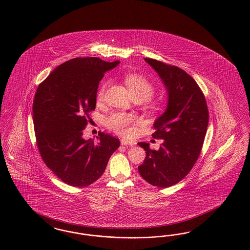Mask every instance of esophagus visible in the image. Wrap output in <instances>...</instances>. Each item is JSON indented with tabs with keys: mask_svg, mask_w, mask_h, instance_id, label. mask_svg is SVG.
Wrapping results in <instances>:
<instances>
[{
	"mask_svg": "<svg viewBox=\"0 0 250 250\" xmlns=\"http://www.w3.org/2000/svg\"><path fill=\"white\" fill-rule=\"evenodd\" d=\"M121 145L122 146H132L135 145V143L132 141L126 140V139H121Z\"/></svg>",
	"mask_w": 250,
	"mask_h": 250,
	"instance_id": "esophagus-1",
	"label": "esophagus"
}]
</instances>
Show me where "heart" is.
I'll return each instance as SVG.
<instances>
[{"label": "heart", "mask_w": 250, "mask_h": 250, "mask_svg": "<svg viewBox=\"0 0 250 250\" xmlns=\"http://www.w3.org/2000/svg\"><path fill=\"white\" fill-rule=\"evenodd\" d=\"M125 83L127 85L129 91L133 98L147 100L150 98L155 92V88L153 84L144 76L139 74H127L125 77ZM107 83L102 84L97 91L96 99L101 102L104 92H105ZM136 122V117L132 114H127L124 112H114L113 114L107 116L105 119V125L116 134L126 136L130 134V126Z\"/></svg>", "instance_id": "heart-1"}]
</instances>
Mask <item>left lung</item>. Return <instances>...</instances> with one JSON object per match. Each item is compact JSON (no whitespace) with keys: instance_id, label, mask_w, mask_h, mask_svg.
Masks as SVG:
<instances>
[{"instance_id":"1","label":"left lung","mask_w":250,"mask_h":250,"mask_svg":"<svg viewBox=\"0 0 250 250\" xmlns=\"http://www.w3.org/2000/svg\"><path fill=\"white\" fill-rule=\"evenodd\" d=\"M161 78L168 93L165 113L154 123L152 136L161 139L159 150L138 143L146 158L138 171L153 186L167 188L188 175L205 142L209 112L205 95L192 77L182 68L145 59Z\"/></svg>"}]
</instances>
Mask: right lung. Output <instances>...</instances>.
Here are the masks:
<instances>
[{
    "instance_id": "obj_1",
    "label": "right lung",
    "mask_w": 250,
    "mask_h": 250,
    "mask_svg": "<svg viewBox=\"0 0 250 250\" xmlns=\"http://www.w3.org/2000/svg\"><path fill=\"white\" fill-rule=\"evenodd\" d=\"M119 61L75 58L54 69L38 85L33 102L37 146L45 165L73 187H85L104 174L118 138L99 132L97 142L83 138L95 109L99 83Z\"/></svg>"
}]
</instances>
